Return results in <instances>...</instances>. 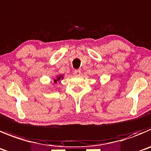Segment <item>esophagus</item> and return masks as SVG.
Segmentation results:
<instances>
[{"mask_svg":"<svg viewBox=\"0 0 151 151\" xmlns=\"http://www.w3.org/2000/svg\"><path fill=\"white\" fill-rule=\"evenodd\" d=\"M74 74L76 75V76H80V75H81V71H80V70H75Z\"/></svg>","mask_w":151,"mask_h":151,"instance_id":"1","label":"esophagus"}]
</instances>
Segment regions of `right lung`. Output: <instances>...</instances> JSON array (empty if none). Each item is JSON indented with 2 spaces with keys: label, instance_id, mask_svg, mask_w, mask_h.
I'll use <instances>...</instances> for the list:
<instances>
[{
  "label": "right lung",
  "instance_id": "obj_1",
  "mask_svg": "<svg viewBox=\"0 0 151 151\" xmlns=\"http://www.w3.org/2000/svg\"><path fill=\"white\" fill-rule=\"evenodd\" d=\"M60 78H63V76H62V75H60V76L58 77V78H57V79L54 80V81H55V83H57V81H59V80H60Z\"/></svg>",
  "mask_w": 151,
  "mask_h": 151
}]
</instances>
